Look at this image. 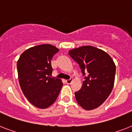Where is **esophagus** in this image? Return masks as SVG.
<instances>
[{
  "mask_svg": "<svg viewBox=\"0 0 132 132\" xmlns=\"http://www.w3.org/2000/svg\"><path fill=\"white\" fill-rule=\"evenodd\" d=\"M72 80H73L72 78H70V79H69V80H66V83L68 84V85H70V84H71L72 82Z\"/></svg>",
  "mask_w": 132,
  "mask_h": 132,
  "instance_id": "1",
  "label": "esophagus"
}]
</instances>
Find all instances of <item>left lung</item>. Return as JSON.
Segmentation results:
<instances>
[{"mask_svg":"<svg viewBox=\"0 0 132 132\" xmlns=\"http://www.w3.org/2000/svg\"><path fill=\"white\" fill-rule=\"evenodd\" d=\"M68 54L78 63L83 75L87 74L80 90L75 93L76 101L85 110L96 109L112 91L116 64L107 52L91 45L74 48Z\"/></svg>","mask_w":132,"mask_h":132,"instance_id":"obj_1","label":"left lung"}]
</instances>
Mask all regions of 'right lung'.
I'll return each instance as SVG.
<instances>
[{"instance_id": "obj_1", "label": "right lung", "mask_w": 132, "mask_h": 132, "mask_svg": "<svg viewBox=\"0 0 132 132\" xmlns=\"http://www.w3.org/2000/svg\"><path fill=\"white\" fill-rule=\"evenodd\" d=\"M58 51V48L51 44L36 45L24 51L17 61L22 91L27 99L39 109L52 105L63 86L60 79L51 77V60Z\"/></svg>"}]
</instances>
